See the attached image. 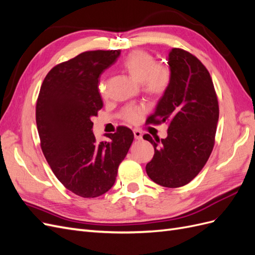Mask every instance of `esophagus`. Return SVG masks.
<instances>
[{
    "mask_svg": "<svg viewBox=\"0 0 255 255\" xmlns=\"http://www.w3.org/2000/svg\"><path fill=\"white\" fill-rule=\"evenodd\" d=\"M134 136H135V139L139 140L142 138V134L139 129H134Z\"/></svg>",
    "mask_w": 255,
    "mask_h": 255,
    "instance_id": "34e87169",
    "label": "esophagus"
}]
</instances>
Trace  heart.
<instances>
[{"label": "heart", "mask_w": 255, "mask_h": 255, "mask_svg": "<svg viewBox=\"0 0 255 255\" xmlns=\"http://www.w3.org/2000/svg\"><path fill=\"white\" fill-rule=\"evenodd\" d=\"M122 67L133 79L142 83L143 90L151 96H163L171 85L172 72L170 67L163 63H156L155 57L149 52L133 51L123 60ZM99 90L101 95L105 94L104 82L100 83ZM144 113V106L132 104L122 110L121 118L128 123H137Z\"/></svg>", "instance_id": "obj_1"}]
</instances>
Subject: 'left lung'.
Returning a JSON list of instances; mask_svg holds the SVG:
<instances>
[{
	"instance_id": "8db88e82",
	"label": "left lung",
	"mask_w": 255,
	"mask_h": 255,
	"mask_svg": "<svg viewBox=\"0 0 255 255\" xmlns=\"http://www.w3.org/2000/svg\"><path fill=\"white\" fill-rule=\"evenodd\" d=\"M172 81L145 125L168 123L165 139L143 135L154 146L146 164L150 179L160 186L188 184L202 170L215 144L219 105L205 66L191 53L174 48L169 53Z\"/></svg>"
}]
</instances>
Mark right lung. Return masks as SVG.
<instances>
[{
    "mask_svg": "<svg viewBox=\"0 0 255 255\" xmlns=\"http://www.w3.org/2000/svg\"><path fill=\"white\" fill-rule=\"evenodd\" d=\"M119 50L86 51L53 67L36 103V123L43 155L64 186L83 198H96L115 184L118 167L134 140L132 129L118 127L98 142L92 117L103 107L99 78Z\"/></svg>",
    "mask_w": 255,
    "mask_h": 255,
    "instance_id": "right-lung-1",
    "label": "right lung"
}]
</instances>
